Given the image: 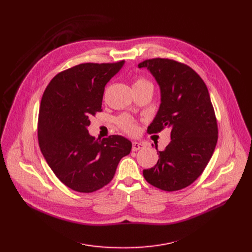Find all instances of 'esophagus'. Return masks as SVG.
Instances as JSON below:
<instances>
[{"instance_id":"esophagus-1","label":"esophagus","mask_w":252,"mask_h":252,"mask_svg":"<svg viewBox=\"0 0 252 252\" xmlns=\"http://www.w3.org/2000/svg\"><path fill=\"white\" fill-rule=\"evenodd\" d=\"M145 147V144L139 143V142H133V146H131V150L138 151L140 149H143Z\"/></svg>"}]
</instances>
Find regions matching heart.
<instances>
[{
  "label": "heart",
  "instance_id": "heart-1",
  "mask_svg": "<svg viewBox=\"0 0 252 252\" xmlns=\"http://www.w3.org/2000/svg\"><path fill=\"white\" fill-rule=\"evenodd\" d=\"M145 87H152V85L147 81V79H145L143 77H138L135 79V82L133 84L134 90H138ZM117 125L127 134H135L137 131V125L135 119L128 115H123L121 117H118Z\"/></svg>",
  "mask_w": 252,
  "mask_h": 252
}]
</instances>
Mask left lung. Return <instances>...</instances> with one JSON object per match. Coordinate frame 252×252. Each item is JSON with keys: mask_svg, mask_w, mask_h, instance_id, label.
<instances>
[{"mask_svg": "<svg viewBox=\"0 0 252 252\" xmlns=\"http://www.w3.org/2000/svg\"><path fill=\"white\" fill-rule=\"evenodd\" d=\"M146 67L160 87L161 103L149 134L170 129V143L157 151L158 161L143 170L152 186L163 191L188 187L203 173L218 142V123L203 79L190 66L167 58L147 59Z\"/></svg>", "mask_w": 252, "mask_h": 252, "instance_id": "left-lung-1", "label": "left lung"}]
</instances>
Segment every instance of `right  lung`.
I'll return each instance as SVG.
<instances>
[{
    "label": "right lung",
    "mask_w": 252,
    "mask_h": 252,
    "mask_svg": "<svg viewBox=\"0 0 252 252\" xmlns=\"http://www.w3.org/2000/svg\"><path fill=\"white\" fill-rule=\"evenodd\" d=\"M114 63H82L63 70L47 86L39 106L37 139L53 173L68 188L95 192L113 179L131 143L113 135L95 139L87 127L101 112L105 86L123 67Z\"/></svg>",
    "instance_id": "right-lung-1"
}]
</instances>
